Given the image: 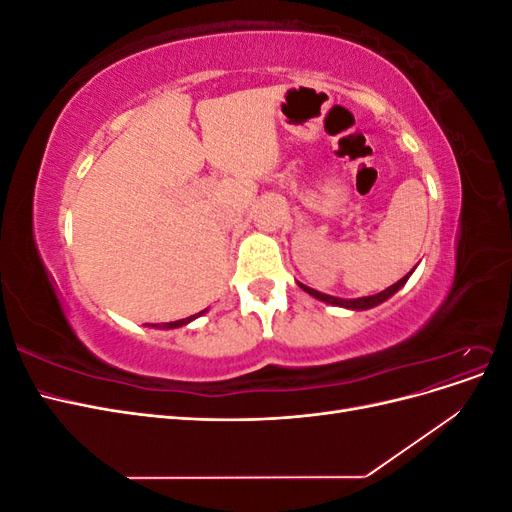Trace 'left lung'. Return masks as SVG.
I'll return each mask as SVG.
<instances>
[{
  "label": "left lung",
  "mask_w": 512,
  "mask_h": 512,
  "mask_svg": "<svg viewBox=\"0 0 512 512\" xmlns=\"http://www.w3.org/2000/svg\"><path fill=\"white\" fill-rule=\"evenodd\" d=\"M408 277H410V273H408L406 277H401V280H399L397 284L389 286V288L382 290V292H378V294H371V297H361V299H350V301L331 297V294H322V292H318V290H314V288H307V286H303V284H299V286H301L307 294H312V297H316V299H320V301H324V303L339 305V307H348V309H369V307L380 305L382 301H386L389 297H393V294L408 282Z\"/></svg>",
  "instance_id": "left-lung-1"
}]
</instances>
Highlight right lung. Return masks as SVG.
I'll return each mask as SVG.
<instances>
[{
    "label": "right lung",
    "instance_id": "add662e5",
    "mask_svg": "<svg viewBox=\"0 0 512 512\" xmlns=\"http://www.w3.org/2000/svg\"><path fill=\"white\" fill-rule=\"evenodd\" d=\"M203 314V312H200ZM200 314H194V316H190V318H183V320H175V322H166V324H162L164 329H177V327H183V324H188L190 320H194L196 316H200Z\"/></svg>",
    "mask_w": 512,
    "mask_h": 512
}]
</instances>
